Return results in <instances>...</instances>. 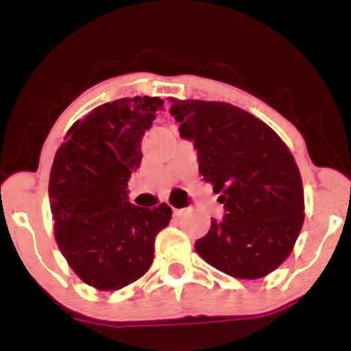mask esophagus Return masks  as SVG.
I'll return each instance as SVG.
<instances>
[{
  "instance_id": "1",
  "label": "esophagus",
  "mask_w": 351,
  "mask_h": 351,
  "mask_svg": "<svg viewBox=\"0 0 351 351\" xmlns=\"http://www.w3.org/2000/svg\"><path fill=\"white\" fill-rule=\"evenodd\" d=\"M184 213H186V209H178V208L173 209V216H175V217H181L184 215Z\"/></svg>"
}]
</instances>
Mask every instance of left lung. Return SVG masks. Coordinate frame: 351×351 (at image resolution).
<instances>
[{
  "mask_svg": "<svg viewBox=\"0 0 351 351\" xmlns=\"http://www.w3.org/2000/svg\"><path fill=\"white\" fill-rule=\"evenodd\" d=\"M180 135L224 204L196 252L217 271L261 279L292 252L304 224V186L287 145L263 120L226 102L170 97Z\"/></svg>",
  "mask_w": 351,
  "mask_h": 351,
  "instance_id": "obj_1",
  "label": "left lung"
}]
</instances>
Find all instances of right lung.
Wrapping results in <instances>:
<instances>
[{"label":"right lung","instance_id":"add662e5","mask_svg":"<svg viewBox=\"0 0 351 351\" xmlns=\"http://www.w3.org/2000/svg\"><path fill=\"white\" fill-rule=\"evenodd\" d=\"M160 97H127L75 122L56 152L49 176L54 236L79 279L97 291H119L150 269L155 237L171 208L128 203V180L142 162V138Z\"/></svg>","mask_w":351,"mask_h":351}]
</instances>
